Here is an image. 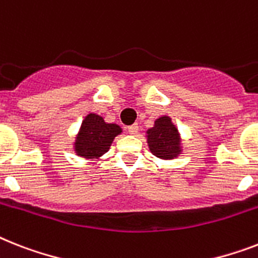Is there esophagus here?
<instances>
[{
    "mask_svg": "<svg viewBox=\"0 0 258 258\" xmlns=\"http://www.w3.org/2000/svg\"><path fill=\"white\" fill-rule=\"evenodd\" d=\"M127 131H128V134H131V135H136L138 131H139V125L136 124V123L133 125H128V127H127Z\"/></svg>",
    "mask_w": 258,
    "mask_h": 258,
    "instance_id": "obj_1",
    "label": "esophagus"
}]
</instances>
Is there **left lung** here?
Masks as SVG:
<instances>
[{"mask_svg": "<svg viewBox=\"0 0 258 258\" xmlns=\"http://www.w3.org/2000/svg\"><path fill=\"white\" fill-rule=\"evenodd\" d=\"M147 143L155 156L164 160L175 159L181 154V140L176 125L169 116H160L152 128L147 130Z\"/></svg>", "mask_w": 258, "mask_h": 258, "instance_id": "8db88e82", "label": "left lung"}]
</instances>
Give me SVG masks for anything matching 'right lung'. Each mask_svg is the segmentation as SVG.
<instances>
[{"label": "right lung", "instance_id": "right-lung-1", "mask_svg": "<svg viewBox=\"0 0 258 258\" xmlns=\"http://www.w3.org/2000/svg\"><path fill=\"white\" fill-rule=\"evenodd\" d=\"M122 128L114 123H106L100 115L89 114L83 119L75 138V154L85 159H98L110 150L115 136Z\"/></svg>", "mask_w": 258, "mask_h": 258}]
</instances>
